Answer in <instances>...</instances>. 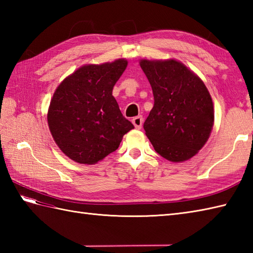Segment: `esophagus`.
Listing matches in <instances>:
<instances>
[{
    "mask_svg": "<svg viewBox=\"0 0 253 253\" xmlns=\"http://www.w3.org/2000/svg\"><path fill=\"white\" fill-rule=\"evenodd\" d=\"M142 123H143V118L141 115L139 116H136L132 118V124L135 125V127L137 128V129H140L141 126H142Z\"/></svg>",
    "mask_w": 253,
    "mask_h": 253,
    "instance_id": "obj_1",
    "label": "esophagus"
}]
</instances>
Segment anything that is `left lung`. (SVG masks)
Here are the masks:
<instances>
[{"instance_id":"1","label":"left lung","mask_w":253,"mask_h":253,"mask_svg":"<svg viewBox=\"0 0 253 253\" xmlns=\"http://www.w3.org/2000/svg\"><path fill=\"white\" fill-rule=\"evenodd\" d=\"M140 66L154 96L143 124L150 142L170 162L191 159L208 141L214 123L213 102L206 84L175 60H141Z\"/></svg>"}]
</instances>
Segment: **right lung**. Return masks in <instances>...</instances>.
<instances>
[{
	"label": "right lung",
	"mask_w": 253,
	"mask_h": 253,
	"mask_svg": "<svg viewBox=\"0 0 253 253\" xmlns=\"http://www.w3.org/2000/svg\"><path fill=\"white\" fill-rule=\"evenodd\" d=\"M126 67L124 58L84 65L56 88L47 124L58 148L75 162L98 163L114 152L123 136L133 128L112 95Z\"/></svg>",
	"instance_id": "right-lung-1"
}]
</instances>
